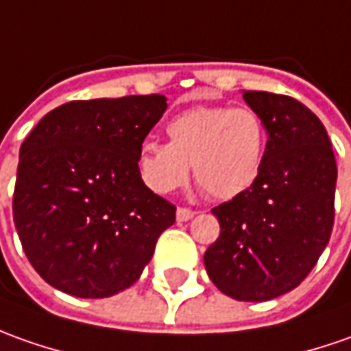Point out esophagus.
<instances>
[{
    "mask_svg": "<svg viewBox=\"0 0 351 351\" xmlns=\"http://www.w3.org/2000/svg\"><path fill=\"white\" fill-rule=\"evenodd\" d=\"M193 216H195V210H191V208H183V206H180V208L176 210L178 222H187V220H191Z\"/></svg>",
    "mask_w": 351,
    "mask_h": 351,
    "instance_id": "obj_1",
    "label": "esophagus"
}]
</instances>
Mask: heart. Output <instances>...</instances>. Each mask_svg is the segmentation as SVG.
<instances>
[{"mask_svg":"<svg viewBox=\"0 0 351 351\" xmlns=\"http://www.w3.org/2000/svg\"><path fill=\"white\" fill-rule=\"evenodd\" d=\"M166 133L168 143L145 141L138 148V171L152 191H173L187 180L189 164L195 180L218 201H232L257 183L267 127L255 110L197 106L171 117Z\"/></svg>","mask_w":351,"mask_h":351,"instance_id":"b5f03b06","label":"heart"}]
</instances>
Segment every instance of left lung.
<instances>
[{"label": "left lung", "instance_id": "obj_1", "mask_svg": "<svg viewBox=\"0 0 351 351\" xmlns=\"http://www.w3.org/2000/svg\"><path fill=\"white\" fill-rule=\"evenodd\" d=\"M267 127L257 183L214 206L220 237L204 253L218 290L237 302H269L298 288L335 224V152L321 119L282 94L245 90Z\"/></svg>", "mask_w": 351, "mask_h": 351}]
</instances>
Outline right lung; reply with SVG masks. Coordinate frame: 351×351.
Wrapping results in <instances>:
<instances>
[{
	"label": "right lung",
	"mask_w": 351,
	"mask_h": 351,
	"mask_svg": "<svg viewBox=\"0 0 351 351\" xmlns=\"http://www.w3.org/2000/svg\"><path fill=\"white\" fill-rule=\"evenodd\" d=\"M166 96L77 100L51 110L19 152L13 220L30 265L82 300L133 286L176 206L148 189L138 148Z\"/></svg>",
	"instance_id": "add662e5"
}]
</instances>
